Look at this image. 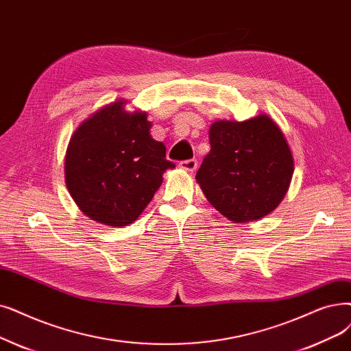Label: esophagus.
<instances>
[{
  "mask_svg": "<svg viewBox=\"0 0 351 351\" xmlns=\"http://www.w3.org/2000/svg\"><path fill=\"white\" fill-rule=\"evenodd\" d=\"M179 167L182 171L186 172H193L197 167V160L196 159H189V160H182L179 162Z\"/></svg>",
  "mask_w": 351,
  "mask_h": 351,
  "instance_id": "1",
  "label": "esophagus"
}]
</instances>
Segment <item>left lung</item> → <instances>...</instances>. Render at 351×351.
<instances>
[{"mask_svg": "<svg viewBox=\"0 0 351 351\" xmlns=\"http://www.w3.org/2000/svg\"><path fill=\"white\" fill-rule=\"evenodd\" d=\"M209 142L210 152L196 180L225 218L234 223L258 221L281 204L291 184L294 159L269 116L213 121Z\"/></svg>", "mask_w": 351, "mask_h": 351, "instance_id": "8db88e82", "label": "left lung"}]
</instances>
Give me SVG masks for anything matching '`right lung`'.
I'll return each instance as SVG.
<instances>
[{
    "instance_id": "right-lung-1",
    "label": "right lung",
    "mask_w": 351,
    "mask_h": 351,
    "mask_svg": "<svg viewBox=\"0 0 351 351\" xmlns=\"http://www.w3.org/2000/svg\"><path fill=\"white\" fill-rule=\"evenodd\" d=\"M125 99L103 106L71 134L64 159L66 185L86 217L108 226L139 218L175 163L150 136L146 112L125 109Z\"/></svg>"
}]
</instances>
